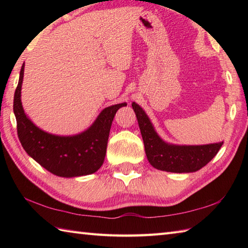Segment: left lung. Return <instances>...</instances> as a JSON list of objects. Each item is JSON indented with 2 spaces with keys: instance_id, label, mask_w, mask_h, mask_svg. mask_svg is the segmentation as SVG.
Instances as JSON below:
<instances>
[{
  "instance_id": "8db88e82",
  "label": "left lung",
  "mask_w": 248,
  "mask_h": 248,
  "mask_svg": "<svg viewBox=\"0 0 248 248\" xmlns=\"http://www.w3.org/2000/svg\"><path fill=\"white\" fill-rule=\"evenodd\" d=\"M132 108L139 121L147 159L156 170L170 172H193L205 166L217 155L222 143L179 146L165 143L152 125L144 109L135 102Z\"/></svg>"
}]
</instances>
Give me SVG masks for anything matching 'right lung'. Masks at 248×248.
<instances>
[{"mask_svg": "<svg viewBox=\"0 0 248 248\" xmlns=\"http://www.w3.org/2000/svg\"><path fill=\"white\" fill-rule=\"evenodd\" d=\"M24 64L14 97V113L17 119L18 138L31 157L53 175L66 178L96 172L104 162L108 134L116 112L127 103L105 108L94 123L84 132L72 136H59L45 132L25 115L21 102V86Z\"/></svg>", "mask_w": 248, "mask_h": 248, "instance_id": "right-lung-1", "label": "right lung"}]
</instances>
